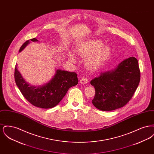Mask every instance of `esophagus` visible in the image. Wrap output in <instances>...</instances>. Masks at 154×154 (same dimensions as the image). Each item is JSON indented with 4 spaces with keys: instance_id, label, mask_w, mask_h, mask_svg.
Returning a JSON list of instances; mask_svg holds the SVG:
<instances>
[{
    "instance_id": "34e87169",
    "label": "esophagus",
    "mask_w": 154,
    "mask_h": 154,
    "mask_svg": "<svg viewBox=\"0 0 154 154\" xmlns=\"http://www.w3.org/2000/svg\"><path fill=\"white\" fill-rule=\"evenodd\" d=\"M81 84H85L88 83V79L86 77H83L80 80Z\"/></svg>"
}]
</instances>
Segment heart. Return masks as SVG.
Wrapping results in <instances>:
<instances>
[{
  "mask_svg": "<svg viewBox=\"0 0 154 154\" xmlns=\"http://www.w3.org/2000/svg\"><path fill=\"white\" fill-rule=\"evenodd\" d=\"M78 54L83 58H87L85 63L89 68L96 69L109 59L111 50L110 47L104 45L100 40H93L81 46Z\"/></svg>",
  "mask_w": 154,
  "mask_h": 154,
  "instance_id": "obj_1",
  "label": "heart"
}]
</instances>
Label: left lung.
Instances as JSON below:
<instances>
[{
  "label": "left lung",
  "instance_id": "1",
  "mask_svg": "<svg viewBox=\"0 0 154 154\" xmlns=\"http://www.w3.org/2000/svg\"><path fill=\"white\" fill-rule=\"evenodd\" d=\"M140 71L137 59L130 57L112 70L102 72L91 81L95 89L92 103L102 111H112L129 102L138 87Z\"/></svg>",
  "mask_w": 154,
  "mask_h": 154
}]
</instances>
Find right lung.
I'll return each instance as SVG.
<instances>
[{
  "label": "right lung",
  "instance_id": "right-lung-1",
  "mask_svg": "<svg viewBox=\"0 0 154 154\" xmlns=\"http://www.w3.org/2000/svg\"><path fill=\"white\" fill-rule=\"evenodd\" d=\"M37 42L36 38L30 40ZM29 43V40L22 44L19 51ZM14 79L17 87L23 97L32 105L42 109H50L56 106L61 101L70 87L78 84L77 74L74 72L57 70L54 77L43 86L35 87L28 84L17 70V65Z\"/></svg>",
  "mask_w": 154,
  "mask_h": 154
}]
</instances>
